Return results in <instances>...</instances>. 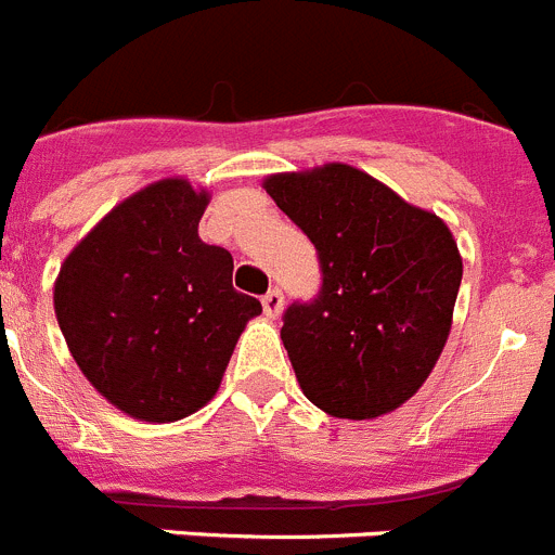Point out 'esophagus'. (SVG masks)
Masks as SVG:
<instances>
[{
  "instance_id": "esophagus-1",
  "label": "esophagus",
  "mask_w": 555,
  "mask_h": 555,
  "mask_svg": "<svg viewBox=\"0 0 555 555\" xmlns=\"http://www.w3.org/2000/svg\"><path fill=\"white\" fill-rule=\"evenodd\" d=\"M263 311H267V317H281L283 311V292L281 288H269L267 294H263Z\"/></svg>"
}]
</instances>
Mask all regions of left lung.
<instances>
[{"label":"left lung","instance_id":"1","mask_svg":"<svg viewBox=\"0 0 555 555\" xmlns=\"http://www.w3.org/2000/svg\"><path fill=\"white\" fill-rule=\"evenodd\" d=\"M263 189L320 255V294L281 327L302 395L338 420L400 409L450 336L464 272L453 233L347 164L269 175Z\"/></svg>","mask_w":555,"mask_h":555}]
</instances>
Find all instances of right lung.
Segmentation results:
<instances>
[{
    "label": "right lung",
    "instance_id": "right-lung-1",
    "mask_svg": "<svg viewBox=\"0 0 555 555\" xmlns=\"http://www.w3.org/2000/svg\"><path fill=\"white\" fill-rule=\"evenodd\" d=\"M208 191L166 178L135 191L63 261L55 317L96 391L144 423L217 395L261 302L233 288V255L199 238Z\"/></svg>",
    "mask_w": 555,
    "mask_h": 555
}]
</instances>
